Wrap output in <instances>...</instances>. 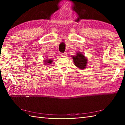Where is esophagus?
I'll use <instances>...</instances> for the list:
<instances>
[{"instance_id":"obj_1","label":"esophagus","mask_w":125,"mask_h":125,"mask_svg":"<svg viewBox=\"0 0 125 125\" xmlns=\"http://www.w3.org/2000/svg\"><path fill=\"white\" fill-rule=\"evenodd\" d=\"M61 55H62V57H65V56H67V53H62V54H61Z\"/></svg>"}]
</instances>
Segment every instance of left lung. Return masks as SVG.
I'll list each match as a JSON object with an SVG mask.
<instances>
[{
  "instance_id": "8db88e82",
  "label": "left lung",
  "mask_w": 125,
  "mask_h": 125,
  "mask_svg": "<svg viewBox=\"0 0 125 125\" xmlns=\"http://www.w3.org/2000/svg\"><path fill=\"white\" fill-rule=\"evenodd\" d=\"M74 65L79 69L84 70L86 68L88 63V59L83 53L77 52L76 55H71Z\"/></svg>"
}]
</instances>
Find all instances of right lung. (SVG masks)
<instances>
[{
  "label": "right lung",
  "instance_id": "1",
  "mask_svg": "<svg viewBox=\"0 0 125 125\" xmlns=\"http://www.w3.org/2000/svg\"><path fill=\"white\" fill-rule=\"evenodd\" d=\"M43 63H44V65H49L50 64H51L53 62V60H52L51 59H46V60H44L43 61Z\"/></svg>",
  "mask_w": 125,
  "mask_h": 125
}]
</instances>
